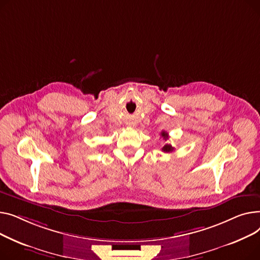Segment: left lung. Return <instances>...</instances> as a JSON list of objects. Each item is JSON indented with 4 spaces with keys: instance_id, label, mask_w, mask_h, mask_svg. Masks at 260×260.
<instances>
[{
    "instance_id": "left-lung-1",
    "label": "left lung",
    "mask_w": 260,
    "mask_h": 260,
    "mask_svg": "<svg viewBox=\"0 0 260 260\" xmlns=\"http://www.w3.org/2000/svg\"><path fill=\"white\" fill-rule=\"evenodd\" d=\"M160 135L164 137V140L166 141V140H168V133L166 132V131H161V133H160ZM161 151H164V152H167V153H170V152H172V151H174V148L171 146V145H168V144H166L162 148H161Z\"/></svg>"
}]
</instances>
